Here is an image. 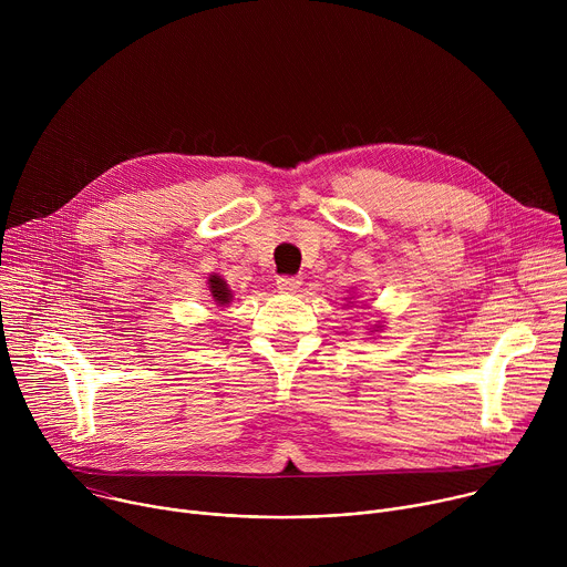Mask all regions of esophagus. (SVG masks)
<instances>
[{
    "instance_id": "esophagus-1",
    "label": "esophagus",
    "mask_w": 567,
    "mask_h": 567,
    "mask_svg": "<svg viewBox=\"0 0 567 567\" xmlns=\"http://www.w3.org/2000/svg\"><path fill=\"white\" fill-rule=\"evenodd\" d=\"M300 285H302V280L296 278V276H282V278H278V289H280L282 293H296V291L300 289Z\"/></svg>"
}]
</instances>
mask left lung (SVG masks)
Segmentation results:
<instances>
[{
  "label": "left lung",
  "instance_id": "obj_1",
  "mask_svg": "<svg viewBox=\"0 0 567 567\" xmlns=\"http://www.w3.org/2000/svg\"><path fill=\"white\" fill-rule=\"evenodd\" d=\"M379 328H381V326H379ZM379 328H377V330H379Z\"/></svg>",
  "mask_w": 567,
  "mask_h": 567
}]
</instances>
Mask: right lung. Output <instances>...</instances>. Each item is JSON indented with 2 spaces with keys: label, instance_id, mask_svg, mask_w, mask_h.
Masks as SVG:
<instances>
[{
  "label": "right lung",
  "instance_id": "1",
  "mask_svg": "<svg viewBox=\"0 0 567 567\" xmlns=\"http://www.w3.org/2000/svg\"><path fill=\"white\" fill-rule=\"evenodd\" d=\"M208 289H210V296H213L215 305H219V307H224V305H228L233 300V293H230L226 280L219 278L217 274L208 278Z\"/></svg>",
  "mask_w": 567,
  "mask_h": 567
}]
</instances>
